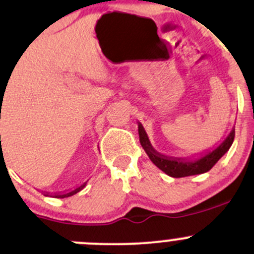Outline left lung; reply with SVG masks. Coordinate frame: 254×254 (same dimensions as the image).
Here are the masks:
<instances>
[{"instance_id":"8db88e82","label":"left lung","mask_w":254,"mask_h":254,"mask_svg":"<svg viewBox=\"0 0 254 254\" xmlns=\"http://www.w3.org/2000/svg\"><path fill=\"white\" fill-rule=\"evenodd\" d=\"M138 133H139L140 144H142L151 163L158 166L166 175L175 177V179L204 174V172L209 171L211 167L218 163L219 159L227 153L235 138V128L232 127L227 137L216 148L211 149V150H206L204 153H200V156H198V158L188 159L166 156L156 151L151 145L144 127L142 126L140 122H138Z\"/></svg>"}]
</instances>
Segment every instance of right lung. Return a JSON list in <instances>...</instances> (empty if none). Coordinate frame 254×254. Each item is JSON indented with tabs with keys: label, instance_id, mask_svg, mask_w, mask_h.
I'll return each mask as SVG.
<instances>
[{
	"label": "right lung",
	"instance_id": "1",
	"mask_svg": "<svg viewBox=\"0 0 254 254\" xmlns=\"http://www.w3.org/2000/svg\"><path fill=\"white\" fill-rule=\"evenodd\" d=\"M1 137V135H0ZM88 182V181H87ZM87 182H84V184H82L80 186H78V187L75 188H72V190H64V192H56V193H50V192H43L44 195H50V197H55V198H67V197H70V195H74L77 194L78 192H80V190H83V188L87 186Z\"/></svg>",
	"mask_w": 254,
	"mask_h": 254
}]
</instances>
